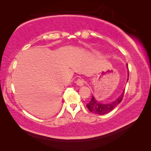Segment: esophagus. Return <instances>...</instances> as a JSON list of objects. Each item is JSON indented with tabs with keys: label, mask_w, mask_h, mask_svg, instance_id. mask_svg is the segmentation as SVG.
Listing matches in <instances>:
<instances>
[{
	"label": "esophagus",
	"mask_w": 151,
	"mask_h": 151,
	"mask_svg": "<svg viewBox=\"0 0 151 151\" xmlns=\"http://www.w3.org/2000/svg\"><path fill=\"white\" fill-rule=\"evenodd\" d=\"M76 84L77 85L80 86H83L84 84H85V81H84L83 79H82V78H78L76 81Z\"/></svg>",
	"instance_id": "1"
}]
</instances>
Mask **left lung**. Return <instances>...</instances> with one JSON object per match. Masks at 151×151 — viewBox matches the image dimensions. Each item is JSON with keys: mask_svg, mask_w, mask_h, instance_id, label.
<instances>
[{"mask_svg": "<svg viewBox=\"0 0 151 151\" xmlns=\"http://www.w3.org/2000/svg\"><path fill=\"white\" fill-rule=\"evenodd\" d=\"M128 76H129V72L128 73ZM128 80H129V78H127V81ZM124 92L120 95V96L115 101L112 102L111 103L109 104L99 103L98 101L95 100L94 97L93 96L91 101L86 104V107H87L89 111L91 112H93L94 114H104L108 113V112H111L112 110H113L115 108L119 103H121V102L122 101L124 96Z\"/></svg>", "mask_w": 151, "mask_h": 151, "instance_id": "8db88e82", "label": "left lung"}]
</instances>
